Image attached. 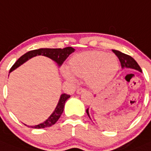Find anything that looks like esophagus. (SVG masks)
Masks as SVG:
<instances>
[{"instance_id": "obj_1", "label": "esophagus", "mask_w": 151, "mask_h": 151, "mask_svg": "<svg viewBox=\"0 0 151 151\" xmlns=\"http://www.w3.org/2000/svg\"><path fill=\"white\" fill-rule=\"evenodd\" d=\"M86 91V89L85 88H83V87H79V88H78V90H77L76 93H78V94H81V93H84V92Z\"/></svg>"}]
</instances>
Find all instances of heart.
Instances as JSON below:
<instances>
[{
  "label": "heart",
  "mask_w": 151,
  "mask_h": 151,
  "mask_svg": "<svg viewBox=\"0 0 151 151\" xmlns=\"http://www.w3.org/2000/svg\"><path fill=\"white\" fill-rule=\"evenodd\" d=\"M68 68L74 76L85 77L86 82L90 87L98 89L104 87L113 78L119 64L113 53L93 50L73 55L69 61ZM70 73L66 72L65 76L73 81V77Z\"/></svg>",
  "instance_id": "1"
}]
</instances>
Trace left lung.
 I'll use <instances>...</instances> for the list:
<instances>
[{"instance_id": "8db88e82", "label": "left lung", "mask_w": 151, "mask_h": 151, "mask_svg": "<svg viewBox=\"0 0 151 151\" xmlns=\"http://www.w3.org/2000/svg\"><path fill=\"white\" fill-rule=\"evenodd\" d=\"M112 51L115 53V55L118 57L120 63H121V66L122 68L124 67H127V68H132L135 69L136 70H139V72H142L141 67H139V65L138 64V63L132 58L130 55H127V54H124V53L120 51H118V50H112ZM87 115L90 117V115H89L88 112V108L86 110Z\"/></svg>"}]
</instances>
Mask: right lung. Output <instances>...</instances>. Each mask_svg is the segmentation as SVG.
I'll use <instances>...</instances> for the list:
<instances>
[{"mask_svg":"<svg viewBox=\"0 0 151 151\" xmlns=\"http://www.w3.org/2000/svg\"><path fill=\"white\" fill-rule=\"evenodd\" d=\"M74 49L71 47H65L64 49H50V48H41L38 49V50H31V51L25 53L24 55L20 57L16 62L12 65V67L10 69L9 72H12L17 67H19L22 64H24L25 61L29 60V58H32L36 55H44L48 58H51L53 61H55V62L58 63V65H61L65 61L66 58L69 56V55L74 52ZM70 97V95L67 94H62L61 96L59 101L58 103L56 108L55 109L54 112L52 113L51 116L46 120L44 122L41 123V124H38L35 126H31L32 128H44V127H48L50 126L53 125L54 124L57 122L58 119L60 118L61 115L62 114L63 111H64V104H65V101L68 99Z\"/></svg>","mask_w":151,"mask_h":151,"instance_id":"add662e5","label":"right lung"}]
</instances>
